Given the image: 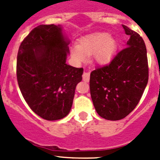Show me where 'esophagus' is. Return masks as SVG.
Segmentation results:
<instances>
[{"label":"esophagus","mask_w":160,"mask_h":160,"mask_svg":"<svg viewBox=\"0 0 160 160\" xmlns=\"http://www.w3.org/2000/svg\"><path fill=\"white\" fill-rule=\"evenodd\" d=\"M82 77H83V80L85 82H88L90 80V73L88 72H85L83 73V76H82Z\"/></svg>","instance_id":"esophagus-1"}]
</instances>
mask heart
Segmentation results:
<instances>
[{
    "instance_id": "obj_1",
    "label": "heart",
    "mask_w": 160,
    "mask_h": 160,
    "mask_svg": "<svg viewBox=\"0 0 160 160\" xmlns=\"http://www.w3.org/2000/svg\"><path fill=\"white\" fill-rule=\"evenodd\" d=\"M117 48L114 38L106 32H97L83 37L79 46L71 47L70 52L72 59L77 62H83L87 56L93 55L98 62L104 63L110 61Z\"/></svg>"
}]
</instances>
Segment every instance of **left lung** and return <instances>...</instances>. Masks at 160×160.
<instances>
[{"mask_svg":"<svg viewBox=\"0 0 160 160\" xmlns=\"http://www.w3.org/2000/svg\"><path fill=\"white\" fill-rule=\"evenodd\" d=\"M130 35L127 47L117 53L110 63L90 73V90L93 106L103 118L117 121L135 109L149 80L146 44L140 35L122 25Z\"/></svg>","mask_w":160,"mask_h":160,"instance_id":"1","label":"left lung"}]
</instances>
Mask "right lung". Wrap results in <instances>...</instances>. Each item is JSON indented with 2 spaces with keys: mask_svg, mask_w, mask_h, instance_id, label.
<instances>
[{
  "mask_svg": "<svg viewBox=\"0 0 160 160\" xmlns=\"http://www.w3.org/2000/svg\"><path fill=\"white\" fill-rule=\"evenodd\" d=\"M59 25H40L24 38L17 56V80L24 99L37 115L48 121L70 112L83 68L66 63L69 52Z\"/></svg>",
  "mask_w": 160,
  "mask_h": 160,
  "instance_id": "obj_1",
  "label": "right lung"
}]
</instances>
